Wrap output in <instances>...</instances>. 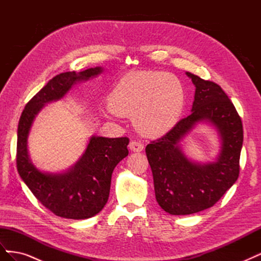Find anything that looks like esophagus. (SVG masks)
<instances>
[{
  "label": "esophagus",
  "instance_id": "obj_1",
  "mask_svg": "<svg viewBox=\"0 0 261 261\" xmlns=\"http://www.w3.org/2000/svg\"><path fill=\"white\" fill-rule=\"evenodd\" d=\"M129 149L134 152H139L144 149V145L141 144L140 141L133 140V141H130V144H129Z\"/></svg>",
  "mask_w": 261,
  "mask_h": 261
}]
</instances>
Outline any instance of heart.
<instances>
[{"label":"heart","mask_w":261,"mask_h":261,"mask_svg":"<svg viewBox=\"0 0 261 261\" xmlns=\"http://www.w3.org/2000/svg\"><path fill=\"white\" fill-rule=\"evenodd\" d=\"M184 105V87L177 78L153 70L126 75L109 97L110 110L118 116H132L136 128L149 137L174 127Z\"/></svg>","instance_id":"heart-1"}]
</instances>
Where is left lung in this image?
<instances>
[{
	"label": "left lung",
	"instance_id": "left-lung-1",
	"mask_svg": "<svg viewBox=\"0 0 261 261\" xmlns=\"http://www.w3.org/2000/svg\"><path fill=\"white\" fill-rule=\"evenodd\" d=\"M196 87L192 114L146 147L151 167L155 198L160 207L173 216L192 215L219 201L240 174L243 146L241 116L221 87L192 73H186ZM215 124L223 140L218 161L209 165L189 162L179 143L198 121Z\"/></svg>",
	"mask_w": 261,
	"mask_h": 261
}]
</instances>
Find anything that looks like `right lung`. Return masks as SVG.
Returning a JSON list of instances; mask_svg holds the SVG:
<instances>
[{
  "mask_svg": "<svg viewBox=\"0 0 261 261\" xmlns=\"http://www.w3.org/2000/svg\"><path fill=\"white\" fill-rule=\"evenodd\" d=\"M102 72L94 67L62 73L53 77L29 100L21 113L17 130V171L21 179L43 206L55 216L83 220L93 217L109 199L112 172L128 154L127 137L90 138L81 160L64 174H45L30 162L27 151L28 134L36 115L50 101L59 100L76 82L87 81Z\"/></svg>",
  "mask_w": 261,
  "mask_h": 261,
  "instance_id": "right-lung-1",
  "label": "right lung"
}]
</instances>
